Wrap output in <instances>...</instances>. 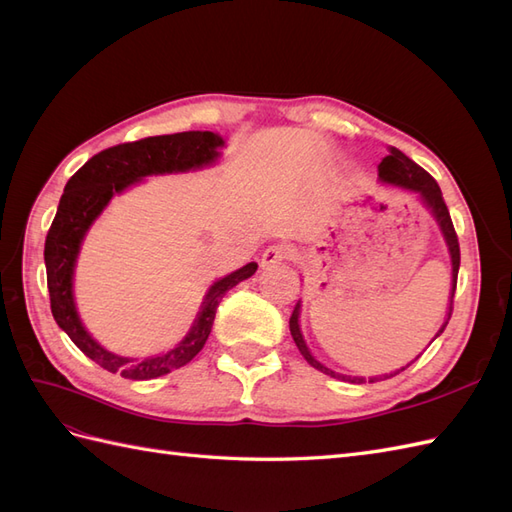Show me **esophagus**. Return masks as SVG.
<instances>
[{"label":"esophagus","mask_w":512,"mask_h":512,"mask_svg":"<svg viewBox=\"0 0 512 512\" xmlns=\"http://www.w3.org/2000/svg\"><path fill=\"white\" fill-rule=\"evenodd\" d=\"M290 256H292L290 245H282V243H277V245H269L267 250H265V254H262V258H260V265H262V267H273V265H280V262L288 260Z\"/></svg>","instance_id":"1"}]
</instances>
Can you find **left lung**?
Masks as SVG:
<instances>
[{
    "mask_svg": "<svg viewBox=\"0 0 512 512\" xmlns=\"http://www.w3.org/2000/svg\"><path fill=\"white\" fill-rule=\"evenodd\" d=\"M378 177L382 183H391V185H397V188H404V190H410V192H416L418 196H421L423 205L431 211L433 218H436L442 235H444V241L448 245V252H451V262H453V292H451V305H448V314H446V320L442 324V329L438 331L436 337H440V333L446 329L448 320H451V314H453V297H455V288H457V273H459V262H461V254H459V241H457V232H455V226H453V220H451V213H448V207L444 203L442 198V192H440V185L436 183V179H433L427 170H423L421 166H418L416 162H412L408 156H404L399 149L395 147H389V156H386L380 166H378ZM299 312H301V303L294 305L292 309V316H290V333H292V339L294 344H297L299 352L303 354V359L316 367L318 371H322V374H327L331 378H339V380H348V382H356V384H363L367 382L365 378H350V376H342V374H335L333 369L324 367L322 363H318L312 352H309L305 339L301 335V329H299ZM433 337V339H436ZM431 339V342H433ZM418 359V356H416ZM414 363V361H412ZM410 367V363L406 365ZM406 367L397 369L395 374H399V371H404ZM395 374H384V376H374L369 378V382H378V380H386L391 378Z\"/></svg>",
    "mask_w": 512,
    "mask_h": 512,
    "instance_id": "obj_1",
    "label": "left lung"
}]
</instances>
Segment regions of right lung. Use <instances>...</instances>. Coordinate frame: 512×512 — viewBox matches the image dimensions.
Instances as JSON below:
<instances>
[{
	"label": "right lung",
	"instance_id": "add662e5",
	"mask_svg": "<svg viewBox=\"0 0 512 512\" xmlns=\"http://www.w3.org/2000/svg\"><path fill=\"white\" fill-rule=\"evenodd\" d=\"M220 147H224V138L213 132L149 136L96 153L66 183L55 220L44 241L46 286H49L51 312L59 329H64L72 342L81 348V352L106 371L121 374L128 380H151L188 365L203 350L213 327L215 309H218L224 294L256 273V262H247L245 267L215 282L205 294V301L200 305L190 333L173 350L147 356L141 361L104 350L85 331L79 312H76L72 294L74 265L89 226L96 222L98 215L108 205V200L143 177L185 173V170L209 166L218 160Z\"/></svg>",
	"mask_w": 512,
	"mask_h": 512
}]
</instances>
